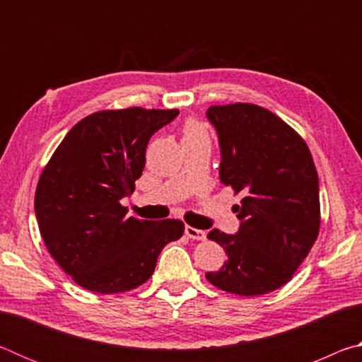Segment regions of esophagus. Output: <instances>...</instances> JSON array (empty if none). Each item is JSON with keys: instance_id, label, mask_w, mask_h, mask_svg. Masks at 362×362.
I'll list each match as a JSON object with an SVG mask.
<instances>
[{"instance_id": "34e87169", "label": "esophagus", "mask_w": 362, "mask_h": 362, "mask_svg": "<svg viewBox=\"0 0 362 362\" xmlns=\"http://www.w3.org/2000/svg\"><path fill=\"white\" fill-rule=\"evenodd\" d=\"M185 235L188 238H192V240H196V241H204L206 240V231L193 228V226H188V225L185 226Z\"/></svg>"}]
</instances>
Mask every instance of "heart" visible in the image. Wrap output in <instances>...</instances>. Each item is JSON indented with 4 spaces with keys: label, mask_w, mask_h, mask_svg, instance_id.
<instances>
[{
    "label": "heart",
    "mask_w": 362,
    "mask_h": 362,
    "mask_svg": "<svg viewBox=\"0 0 362 362\" xmlns=\"http://www.w3.org/2000/svg\"><path fill=\"white\" fill-rule=\"evenodd\" d=\"M199 137H207L204 126L196 119H188L185 122V126H183V140H192Z\"/></svg>",
    "instance_id": "1"
}]
</instances>
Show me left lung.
Wrapping results in <instances>:
<instances>
[{
    "label": "left lung",
    "mask_w": 362,
    "mask_h": 362,
    "mask_svg": "<svg viewBox=\"0 0 362 362\" xmlns=\"http://www.w3.org/2000/svg\"><path fill=\"white\" fill-rule=\"evenodd\" d=\"M220 145V180L241 193L240 230L214 228L207 238L228 260L206 273L209 283L238 296H262L289 283L320 233V182L305 140L252 103L209 107Z\"/></svg>",
    "instance_id": "8db88e82"
}]
</instances>
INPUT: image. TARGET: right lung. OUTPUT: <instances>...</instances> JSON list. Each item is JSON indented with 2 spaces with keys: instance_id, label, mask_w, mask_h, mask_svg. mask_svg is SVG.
<instances>
[{
  "instance_id": "add662e5",
  "label": "right lung",
  "mask_w": 362,
  "mask_h": 362,
  "mask_svg": "<svg viewBox=\"0 0 362 362\" xmlns=\"http://www.w3.org/2000/svg\"><path fill=\"white\" fill-rule=\"evenodd\" d=\"M179 110H108L70 129L42 170L35 214L46 247L76 284L99 293L136 289L155 272L158 255L183 235L180 220L127 216L153 134Z\"/></svg>"
}]
</instances>
